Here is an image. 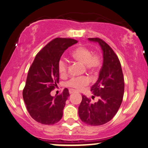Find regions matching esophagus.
Wrapping results in <instances>:
<instances>
[{
  "mask_svg": "<svg viewBox=\"0 0 148 148\" xmlns=\"http://www.w3.org/2000/svg\"><path fill=\"white\" fill-rule=\"evenodd\" d=\"M69 92H70V94H72V93H76V92H77V91H76V90H74V89H70V90H69Z\"/></svg>",
  "mask_w": 148,
  "mask_h": 148,
  "instance_id": "obj_1",
  "label": "esophagus"
}]
</instances>
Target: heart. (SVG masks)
I'll return each mask as SVG.
<instances>
[{
  "mask_svg": "<svg viewBox=\"0 0 148 148\" xmlns=\"http://www.w3.org/2000/svg\"><path fill=\"white\" fill-rule=\"evenodd\" d=\"M72 57L74 60L85 65L89 72L96 73L100 69L102 65V57L98 54H93L89 48L85 46H79L72 52ZM59 71L61 75L64 76L67 74L68 65L66 61L61 59L59 62ZM89 78L87 77L73 78L67 83L69 87L76 89H81L89 85Z\"/></svg>",
  "mask_w": 148,
  "mask_h": 148,
  "instance_id": "heart-1",
  "label": "heart"
}]
</instances>
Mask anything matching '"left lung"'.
Returning <instances> with one entry per match:
<instances>
[{"label":"left lung","mask_w":148,"mask_h":148,"mask_svg":"<svg viewBox=\"0 0 148 148\" xmlns=\"http://www.w3.org/2000/svg\"><path fill=\"white\" fill-rule=\"evenodd\" d=\"M98 42L103 53V64L96 83L91 88L98 101L82 96L78 107V115L84 123L91 126H100L111 121L118 111L124 93V80L120 61L115 52L100 38H89Z\"/></svg>","instance_id":"obj_1"}]
</instances>
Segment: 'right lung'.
I'll use <instances>...</instances> for the list:
<instances>
[{"label": "right lung", "mask_w": 148, "mask_h": 148, "mask_svg": "<svg viewBox=\"0 0 148 148\" xmlns=\"http://www.w3.org/2000/svg\"><path fill=\"white\" fill-rule=\"evenodd\" d=\"M77 40L55 38L40 50L30 67L22 96L27 111L33 119L42 124L57 123L63 117L65 102L70 96L65 88L55 97L50 92L59 81V62L65 50Z\"/></svg>", "instance_id": "obj_1"}]
</instances>
